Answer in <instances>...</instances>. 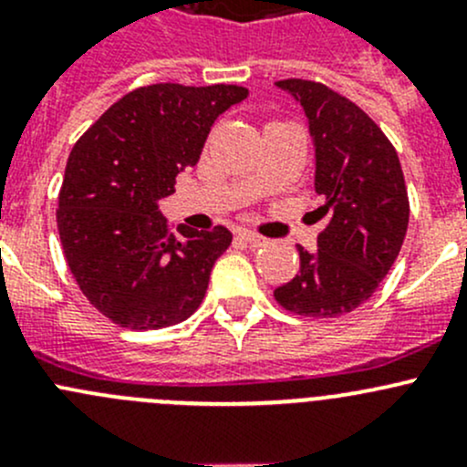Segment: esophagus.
Here are the masks:
<instances>
[{"mask_svg": "<svg viewBox=\"0 0 467 467\" xmlns=\"http://www.w3.org/2000/svg\"><path fill=\"white\" fill-rule=\"evenodd\" d=\"M239 237H242L246 244H251V246H264V244L268 242L266 237H262V234L253 233V230H242V233H239Z\"/></svg>", "mask_w": 467, "mask_h": 467, "instance_id": "obj_1", "label": "esophagus"}]
</instances>
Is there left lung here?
<instances>
[{"label":"left lung","mask_w":467,"mask_h":467,"mask_svg":"<svg viewBox=\"0 0 467 467\" xmlns=\"http://www.w3.org/2000/svg\"><path fill=\"white\" fill-rule=\"evenodd\" d=\"M277 88L303 106L317 153L314 187L325 221L317 251L298 246L300 271L273 291L298 317L334 318L375 294L409 225V196L393 144L350 99L317 81L286 78Z\"/></svg>","instance_id":"1"}]
</instances>
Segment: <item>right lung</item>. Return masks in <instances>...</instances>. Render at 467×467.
<instances>
[{
	"mask_svg": "<svg viewBox=\"0 0 467 467\" xmlns=\"http://www.w3.org/2000/svg\"><path fill=\"white\" fill-rule=\"evenodd\" d=\"M246 97L239 86L138 88L74 144L56 212L60 244L86 298L119 327H167L203 303L233 234L181 228L176 239L158 203L199 162L216 117Z\"/></svg>",
	"mask_w": 467,
	"mask_h": 467,
	"instance_id": "1",
	"label": "right lung"
}]
</instances>
